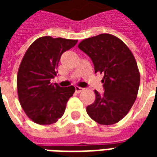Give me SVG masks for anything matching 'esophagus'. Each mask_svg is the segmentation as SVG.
<instances>
[{
  "label": "esophagus",
  "instance_id": "34e87169",
  "mask_svg": "<svg viewBox=\"0 0 157 157\" xmlns=\"http://www.w3.org/2000/svg\"><path fill=\"white\" fill-rule=\"evenodd\" d=\"M75 92H78V93L79 92H82V91H83V88H82V87H80V86H75Z\"/></svg>",
  "mask_w": 157,
  "mask_h": 157
}]
</instances>
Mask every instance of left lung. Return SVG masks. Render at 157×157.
<instances>
[{"mask_svg": "<svg viewBox=\"0 0 157 157\" xmlns=\"http://www.w3.org/2000/svg\"><path fill=\"white\" fill-rule=\"evenodd\" d=\"M78 48L91 58L95 73L104 75V92L95 91V101L86 107V113L100 124L120 121L132 108L140 86V76L134 55L124 43L109 33L84 39Z\"/></svg>", "mask_w": 157, "mask_h": 157, "instance_id": "obj_1", "label": "left lung"}]
</instances>
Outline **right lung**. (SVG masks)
<instances>
[{
  "label": "right lung",
  "instance_id": "right-lung-1",
  "mask_svg": "<svg viewBox=\"0 0 157 157\" xmlns=\"http://www.w3.org/2000/svg\"><path fill=\"white\" fill-rule=\"evenodd\" d=\"M77 40L49 36L39 38L30 45L17 73L20 104L29 118L39 124H51L61 118L75 87H60L50 82L58 73L62 54L74 47Z\"/></svg>",
  "mask_w": 157,
  "mask_h": 157
}]
</instances>
